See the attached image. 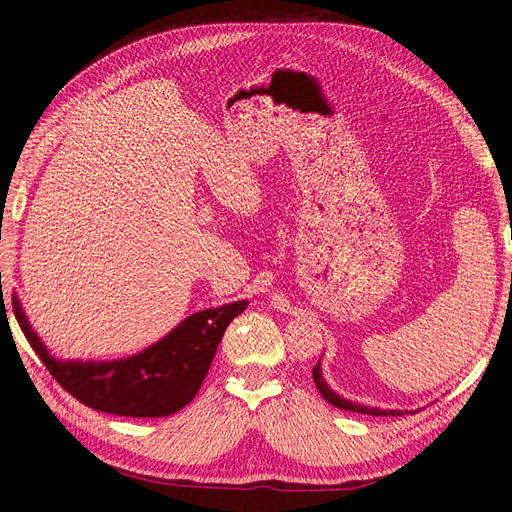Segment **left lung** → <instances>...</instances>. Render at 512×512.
Returning <instances> with one entry per match:
<instances>
[{
    "mask_svg": "<svg viewBox=\"0 0 512 512\" xmlns=\"http://www.w3.org/2000/svg\"><path fill=\"white\" fill-rule=\"evenodd\" d=\"M312 378H314V385H317L319 394L330 402L332 407L336 409H345V411H356V413H367V416H400V413H409V411H400V409H378V407H367L361 405V402H352L343 396L336 394V391L325 383L323 378V369H321V361L317 363V367L312 369Z\"/></svg>",
    "mask_w": 512,
    "mask_h": 512,
    "instance_id": "left-lung-1",
    "label": "left lung"
}]
</instances>
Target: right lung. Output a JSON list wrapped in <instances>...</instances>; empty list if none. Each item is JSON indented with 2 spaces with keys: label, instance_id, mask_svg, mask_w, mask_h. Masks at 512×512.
<instances>
[{
  "label": "right lung",
  "instance_id": "obj_1",
  "mask_svg": "<svg viewBox=\"0 0 512 512\" xmlns=\"http://www.w3.org/2000/svg\"><path fill=\"white\" fill-rule=\"evenodd\" d=\"M13 306L32 350L68 394L103 413L162 418L187 407L198 394L228 323L246 310L248 301L195 312L143 352L116 361L54 358L32 330L17 297H13Z\"/></svg>",
  "mask_w": 512,
  "mask_h": 512
}]
</instances>
